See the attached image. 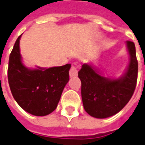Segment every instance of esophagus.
Wrapping results in <instances>:
<instances>
[{
    "label": "esophagus",
    "mask_w": 145,
    "mask_h": 145,
    "mask_svg": "<svg viewBox=\"0 0 145 145\" xmlns=\"http://www.w3.org/2000/svg\"><path fill=\"white\" fill-rule=\"evenodd\" d=\"M78 67L75 66H72L69 71L70 77H76L78 75Z\"/></svg>",
    "instance_id": "esophagus-1"
}]
</instances>
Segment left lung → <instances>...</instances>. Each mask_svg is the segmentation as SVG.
Returning a JSON list of instances; mask_svg holds the SVG:
<instances>
[{
  "mask_svg": "<svg viewBox=\"0 0 145 145\" xmlns=\"http://www.w3.org/2000/svg\"><path fill=\"white\" fill-rule=\"evenodd\" d=\"M130 56L127 71L116 80L106 78L89 64H83L78 72L82 82V99L84 109L94 118H105L117 114L131 99L136 88L138 62L135 44L127 41Z\"/></svg>",
  "mask_w": 145,
  "mask_h": 145,
  "instance_id": "left-lung-1",
  "label": "left lung"
}]
</instances>
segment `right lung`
<instances>
[{
  "label": "right lung",
  "mask_w": 145,
  "mask_h": 145,
  "mask_svg": "<svg viewBox=\"0 0 145 145\" xmlns=\"http://www.w3.org/2000/svg\"><path fill=\"white\" fill-rule=\"evenodd\" d=\"M20 37L10 54L8 79L14 99L23 110L36 116H44L55 110L63 90L69 81L71 64L48 69L30 70L23 65Z\"/></svg>",
  "instance_id": "obj_1"
}]
</instances>
